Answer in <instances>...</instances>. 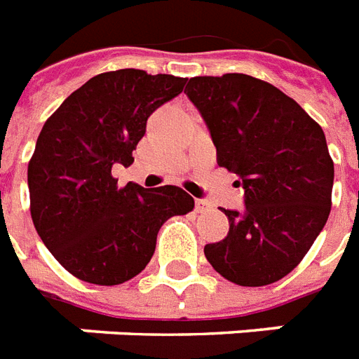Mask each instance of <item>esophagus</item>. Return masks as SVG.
Segmentation results:
<instances>
[{"mask_svg":"<svg viewBox=\"0 0 359 359\" xmlns=\"http://www.w3.org/2000/svg\"><path fill=\"white\" fill-rule=\"evenodd\" d=\"M210 210V203L205 199H196V212H207Z\"/></svg>","mask_w":359,"mask_h":359,"instance_id":"esophagus-1","label":"esophagus"}]
</instances>
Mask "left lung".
Instances as JSON below:
<instances>
[{"label": "left lung", "instance_id": "1", "mask_svg": "<svg viewBox=\"0 0 359 359\" xmlns=\"http://www.w3.org/2000/svg\"><path fill=\"white\" fill-rule=\"evenodd\" d=\"M184 94L209 128L218 165L245 190V209H222L229 231L205 246V258L239 286L277 283L330 216L333 161L324 131L292 97L243 73L194 76Z\"/></svg>", "mask_w": 359, "mask_h": 359}]
</instances>
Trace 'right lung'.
Masks as SVG:
<instances>
[{"label": "right lung", "mask_w": 359, "mask_h": 359, "mask_svg": "<svg viewBox=\"0 0 359 359\" xmlns=\"http://www.w3.org/2000/svg\"><path fill=\"white\" fill-rule=\"evenodd\" d=\"M186 79L118 69L84 82L46 120L27 165L32 220L54 258L84 283L114 286L147 267L163 222L194 209L177 186L118 188L147 120Z\"/></svg>", "instance_id": "right-lung-1"}]
</instances>
